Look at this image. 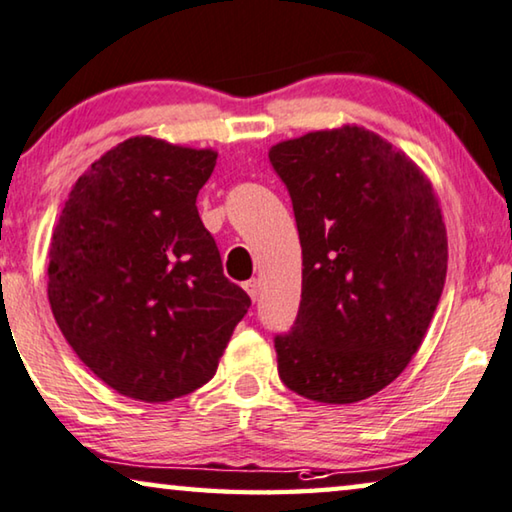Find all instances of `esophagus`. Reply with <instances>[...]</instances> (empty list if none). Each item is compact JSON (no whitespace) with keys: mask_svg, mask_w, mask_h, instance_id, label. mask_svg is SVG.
<instances>
[{"mask_svg":"<svg viewBox=\"0 0 512 512\" xmlns=\"http://www.w3.org/2000/svg\"><path fill=\"white\" fill-rule=\"evenodd\" d=\"M243 289H246V292H248V296H250V299H257V294H259V280H248V282H243Z\"/></svg>","mask_w":512,"mask_h":512,"instance_id":"esophagus-1","label":"esophagus"}]
</instances>
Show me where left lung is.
<instances>
[{"label": "left lung", "instance_id": "8db88e82", "mask_svg": "<svg viewBox=\"0 0 512 512\" xmlns=\"http://www.w3.org/2000/svg\"><path fill=\"white\" fill-rule=\"evenodd\" d=\"M303 253L299 315L273 338L289 391L370 398L421 347L446 282V225L414 160L361 126L271 147Z\"/></svg>", "mask_w": 512, "mask_h": 512}]
</instances>
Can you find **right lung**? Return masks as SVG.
<instances>
[{
  "mask_svg": "<svg viewBox=\"0 0 512 512\" xmlns=\"http://www.w3.org/2000/svg\"><path fill=\"white\" fill-rule=\"evenodd\" d=\"M216 158L131 137L75 181L52 232V315L80 361L126 398L167 402L207 384L250 308L197 213Z\"/></svg>",
  "mask_w": 512,
  "mask_h": 512,
  "instance_id": "right-lung-1",
  "label": "right lung"
}]
</instances>
